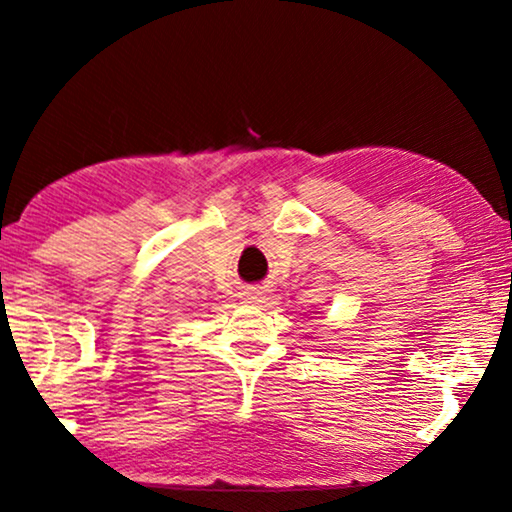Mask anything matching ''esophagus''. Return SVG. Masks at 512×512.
Instances as JSON below:
<instances>
[{"instance_id": "obj_1", "label": "esophagus", "mask_w": 512, "mask_h": 512, "mask_svg": "<svg viewBox=\"0 0 512 512\" xmlns=\"http://www.w3.org/2000/svg\"><path fill=\"white\" fill-rule=\"evenodd\" d=\"M244 300L251 305H258V303H263V293L261 291H244Z\"/></svg>"}]
</instances>
